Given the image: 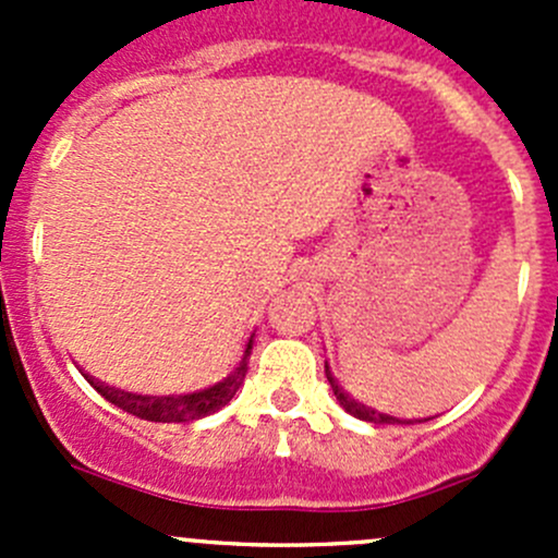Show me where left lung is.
<instances>
[{
    "label": "left lung",
    "instance_id": "obj_1",
    "mask_svg": "<svg viewBox=\"0 0 558 558\" xmlns=\"http://www.w3.org/2000/svg\"><path fill=\"white\" fill-rule=\"evenodd\" d=\"M326 380H329V386H331V391H335L340 408L359 421H369V424H413V421H432V418H397V415L380 413V410L369 408V404L356 402V399H353L345 388L337 384V378L331 375V369H329V362H326Z\"/></svg>",
    "mask_w": 558,
    "mask_h": 558
}]
</instances>
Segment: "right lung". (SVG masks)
<instances>
[{"instance_id":"obj_1","label":"right lung","mask_w":558,"mask_h":558,"mask_svg":"<svg viewBox=\"0 0 558 558\" xmlns=\"http://www.w3.org/2000/svg\"><path fill=\"white\" fill-rule=\"evenodd\" d=\"M251 348H253V335L247 337L245 351L243 356H240L238 367H234L227 378L218 380V384L199 388V391H189V393H167V397L123 391V388L102 384V380H97L94 375H88L86 369H81V373L88 384L102 393L107 402L118 404V408L126 410V413L137 415V418H145V421H159V424H183V421L205 418V415L216 413V410H221L223 404L232 402V397L240 391V386H243L245 380Z\"/></svg>"}]
</instances>
